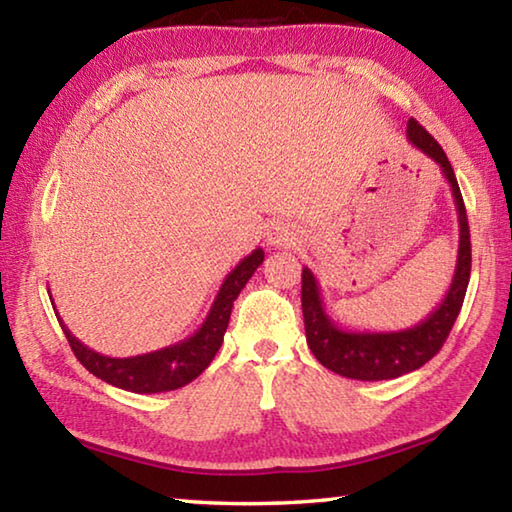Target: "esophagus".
I'll list each match as a JSON object with an SVG mask.
<instances>
[{"label":"esophagus","mask_w":512,"mask_h":512,"mask_svg":"<svg viewBox=\"0 0 512 512\" xmlns=\"http://www.w3.org/2000/svg\"><path fill=\"white\" fill-rule=\"evenodd\" d=\"M266 241H268V246H275V248H293V246L300 244L302 235H300L296 223L277 219V221L268 225Z\"/></svg>","instance_id":"obj_1"}]
</instances>
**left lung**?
<instances>
[{
  "label": "left lung",
  "instance_id": "obj_1",
  "mask_svg": "<svg viewBox=\"0 0 512 512\" xmlns=\"http://www.w3.org/2000/svg\"><path fill=\"white\" fill-rule=\"evenodd\" d=\"M406 137L415 149L438 164L452 187L458 212V257L454 277L440 305L418 325L397 329V332H352V329H343L334 323L323 305L316 275L307 266L302 268V316H305L309 350L327 370L348 379H395L422 368L429 359L436 357V352L443 348L452 332L458 311L463 307L467 282H470V225H467L463 196L452 164L440 144L415 119H409L406 124Z\"/></svg>",
  "mask_w": 512,
  "mask_h": 512
}]
</instances>
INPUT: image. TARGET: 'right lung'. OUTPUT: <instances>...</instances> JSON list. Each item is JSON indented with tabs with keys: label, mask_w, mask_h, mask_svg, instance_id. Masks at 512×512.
Segmentation results:
<instances>
[{
	"label": "right lung",
	"mask_w": 512,
	"mask_h": 512,
	"mask_svg": "<svg viewBox=\"0 0 512 512\" xmlns=\"http://www.w3.org/2000/svg\"><path fill=\"white\" fill-rule=\"evenodd\" d=\"M262 262L264 250L255 248L253 253L241 259V262L225 275L221 289L212 302L210 314H207L203 325L198 327L189 339L173 343L169 348L137 354V357L117 359L94 352L69 332L63 318L58 314L56 316L69 345H72L76 359H79L94 377L131 393L151 395L176 391V388H183L189 381H194L207 366H210L214 354L221 348L225 329H228L232 302L237 300L241 289L246 287V282L253 277V273Z\"/></svg>",
	"instance_id": "obj_1"
}]
</instances>
